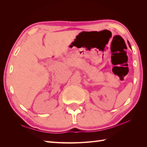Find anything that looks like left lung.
<instances>
[{"label":"left lung","instance_id":"obj_1","mask_svg":"<svg viewBox=\"0 0 147 147\" xmlns=\"http://www.w3.org/2000/svg\"><path fill=\"white\" fill-rule=\"evenodd\" d=\"M128 44H129V47H130V45H129V42H128Z\"/></svg>","mask_w":147,"mask_h":147}]
</instances>
